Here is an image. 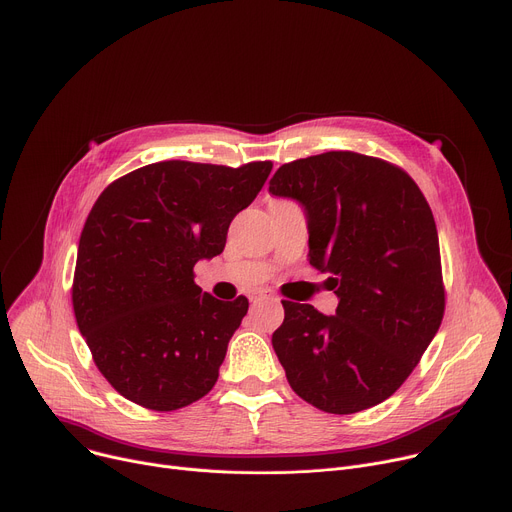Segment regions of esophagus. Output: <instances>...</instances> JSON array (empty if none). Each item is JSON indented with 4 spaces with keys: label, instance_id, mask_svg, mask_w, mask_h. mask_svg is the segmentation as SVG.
<instances>
[{
    "label": "esophagus",
    "instance_id": "obj_1",
    "mask_svg": "<svg viewBox=\"0 0 512 512\" xmlns=\"http://www.w3.org/2000/svg\"><path fill=\"white\" fill-rule=\"evenodd\" d=\"M263 300H273V296H271V294H267V292H259V294H255V296L251 298L253 306H255V304H259V302H263Z\"/></svg>",
    "mask_w": 512,
    "mask_h": 512
}]
</instances>
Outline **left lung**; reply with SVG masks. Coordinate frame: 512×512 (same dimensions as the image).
<instances>
[{"label":"left lung","mask_w":512,"mask_h":512,"mask_svg":"<svg viewBox=\"0 0 512 512\" xmlns=\"http://www.w3.org/2000/svg\"><path fill=\"white\" fill-rule=\"evenodd\" d=\"M273 196L308 216L310 263L329 271L337 314L282 300L271 337L292 390L353 414L390 398L441 327L445 288L433 212L414 179L378 157L329 151L282 165Z\"/></svg>","instance_id":"obj_1"}]
</instances>
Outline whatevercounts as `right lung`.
<instances>
[{"instance_id": "right-lung-1", "label": "right lung", "mask_w": 512, "mask_h": 512, "mask_svg": "<svg viewBox=\"0 0 512 512\" xmlns=\"http://www.w3.org/2000/svg\"><path fill=\"white\" fill-rule=\"evenodd\" d=\"M271 161H161L112 181L91 208L73 275L77 327L102 376L134 404L169 412L206 396L249 300L222 302L194 265L222 253L228 226Z\"/></svg>"}]
</instances>
